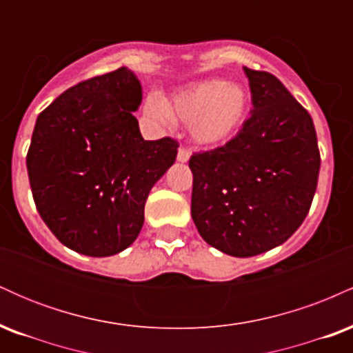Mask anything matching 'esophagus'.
Returning a JSON list of instances; mask_svg holds the SVG:
<instances>
[{"label": "esophagus", "instance_id": "34e87169", "mask_svg": "<svg viewBox=\"0 0 353 353\" xmlns=\"http://www.w3.org/2000/svg\"><path fill=\"white\" fill-rule=\"evenodd\" d=\"M189 159H190V151H189V149L181 148L179 151H177V161H179V163H188Z\"/></svg>", "mask_w": 353, "mask_h": 353}]
</instances>
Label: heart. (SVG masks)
<instances>
[{"label":"heart","mask_w":353,"mask_h":353,"mask_svg":"<svg viewBox=\"0 0 353 353\" xmlns=\"http://www.w3.org/2000/svg\"><path fill=\"white\" fill-rule=\"evenodd\" d=\"M250 109V96L244 86L225 79H204L172 92L169 99L151 94L144 103V114L159 124L174 119L189 124L194 143L217 148L232 141L244 128Z\"/></svg>","instance_id":"1"}]
</instances>
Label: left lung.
<instances>
[{
	"label": "left lung",
	"mask_w": 353,
	"mask_h": 353,
	"mask_svg": "<svg viewBox=\"0 0 353 353\" xmlns=\"http://www.w3.org/2000/svg\"><path fill=\"white\" fill-rule=\"evenodd\" d=\"M244 72L252 94L244 128L189 161L194 224L209 245L234 257L267 252L301 228L320 169L309 112L274 74Z\"/></svg>",
	"instance_id": "8db88e82"
}]
</instances>
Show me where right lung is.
I'll list each match as a JSON object with an SVG mask.
<instances>
[{
  "mask_svg": "<svg viewBox=\"0 0 353 353\" xmlns=\"http://www.w3.org/2000/svg\"><path fill=\"white\" fill-rule=\"evenodd\" d=\"M141 101L137 76L119 68L70 88L36 119L26 156L36 209L74 252L109 257L128 249L152 185L176 161V141L141 136L132 114Z\"/></svg>",
  "mask_w": 353,
  "mask_h": 353,
  "instance_id": "add662e5",
  "label": "right lung"
}]
</instances>
